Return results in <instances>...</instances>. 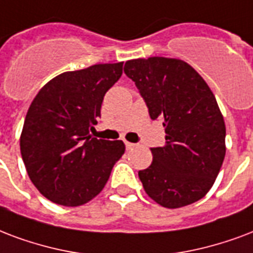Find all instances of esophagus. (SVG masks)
Masks as SVG:
<instances>
[{
  "label": "esophagus",
  "mask_w": 253,
  "mask_h": 253,
  "mask_svg": "<svg viewBox=\"0 0 253 253\" xmlns=\"http://www.w3.org/2000/svg\"><path fill=\"white\" fill-rule=\"evenodd\" d=\"M125 144H126L127 150H131V148L135 147V144L134 143H130V142H125Z\"/></svg>",
  "instance_id": "1"
}]
</instances>
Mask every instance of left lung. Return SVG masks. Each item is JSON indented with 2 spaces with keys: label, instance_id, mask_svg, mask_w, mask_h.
I'll use <instances>...</instances> for the list:
<instances>
[{
  "label": "left lung",
  "instance_id": "left-lung-1",
  "mask_svg": "<svg viewBox=\"0 0 253 253\" xmlns=\"http://www.w3.org/2000/svg\"><path fill=\"white\" fill-rule=\"evenodd\" d=\"M151 119H163L166 144L138 172L144 191L166 208L195 203L215 183L225 157V125L213 92L182 59L151 57L125 63Z\"/></svg>",
  "mask_w": 253,
  "mask_h": 253
}]
</instances>
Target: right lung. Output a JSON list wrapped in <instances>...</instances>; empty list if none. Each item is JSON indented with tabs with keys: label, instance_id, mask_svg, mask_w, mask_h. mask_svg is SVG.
Instances as JSON below:
<instances>
[{
	"label": "right lung",
	"instance_id": "add662e5",
	"mask_svg": "<svg viewBox=\"0 0 253 253\" xmlns=\"http://www.w3.org/2000/svg\"><path fill=\"white\" fill-rule=\"evenodd\" d=\"M123 62L57 75L29 107L21 155L37 190L53 203L77 207L95 198L125 154L122 140L91 138L103 96L121 78Z\"/></svg>",
	"mask_w": 253,
	"mask_h": 253
}]
</instances>
